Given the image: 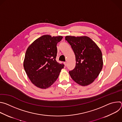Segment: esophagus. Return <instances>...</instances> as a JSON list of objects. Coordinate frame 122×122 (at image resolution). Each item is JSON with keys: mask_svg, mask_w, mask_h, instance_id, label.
Masks as SVG:
<instances>
[{"mask_svg": "<svg viewBox=\"0 0 122 122\" xmlns=\"http://www.w3.org/2000/svg\"><path fill=\"white\" fill-rule=\"evenodd\" d=\"M64 64H65V66H66V65H67V63H66V62H64Z\"/></svg>", "mask_w": 122, "mask_h": 122, "instance_id": "esophagus-1", "label": "esophagus"}]
</instances>
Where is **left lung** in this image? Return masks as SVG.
<instances>
[{"instance_id":"obj_1","label":"left lung","mask_w":122,"mask_h":122,"mask_svg":"<svg viewBox=\"0 0 122 122\" xmlns=\"http://www.w3.org/2000/svg\"><path fill=\"white\" fill-rule=\"evenodd\" d=\"M65 40L71 46L76 57V66L69 73L72 80L81 86L92 83L103 67L101 51L87 36H67Z\"/></svg>"}]
</instances>
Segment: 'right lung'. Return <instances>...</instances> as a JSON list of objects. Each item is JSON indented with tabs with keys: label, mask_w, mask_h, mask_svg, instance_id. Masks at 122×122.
I'll use <instances>...</instances> for the list:
<instances>
[{
	"label": "right lung",
	"mask_w": 122,
	"mask_h": 122,
	"mask_svg": "<svg viewBox=\"0 0 122 122\" xmlns=\"http://www.w3.org/2000/svg\"><path fill=\"white\" fill-rule=\"evenodd\" d=\"M59 36L43 35L35 41L27 49L24 61L25 71L37 87L46 89L58 78L64 64L56 61L57 44L62 39Z\"/></svg>",
	"instance_id": "add662e5"
}]
</instances>
